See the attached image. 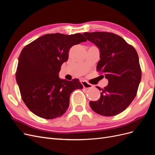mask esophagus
<instances>
[{
	"label": "esophagus",
	"mask_w": 155,
	"mask_h": 155,
	"mask_svg": "<svg viewBox=\"0 0 155 155\" xmlns=\"http://www.w3.org/2000/svg\"><path fill=\"white\" fill-rule=\"evenodd\" d=\"M81 84L83 86V87L85 88H92L93 87V85H91V84L88 83V82L85 81H81Z\"/></svg>",
	"instance_id": "obj_1"
}]
</instances>
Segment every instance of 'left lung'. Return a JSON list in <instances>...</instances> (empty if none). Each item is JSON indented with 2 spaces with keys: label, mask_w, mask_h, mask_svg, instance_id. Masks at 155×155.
I'll use <instances>...</instances> for the list:
<instances>
[{
  "label": "left lung",
  "mask_w": 155,
  "mask_h": 155,
  "mask_svg": "<svg viewBox=\"0 0 155 155\" xmlns=\"http://www.w3.org/2000/svg\"><path fill=\"white\" fill-rule=\"evenodd\" d=\"M87 39L100 51L97 70L104 74L109 84L100 98L90 101L91 109L105 116H115L125 110L137 95L142 78L138 55L133 46L113 33L85 32Z\"/></svg>",
  "instance_id": "1"
}]
</instances>
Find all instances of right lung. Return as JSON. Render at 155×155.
Returning <instances> with one entry per match:
<instances>
[{
    "mask_svg": "<svg viewBox=\"0 0 155 155\" xmlns=\"http://www.w3.org/2000/svg\"><path fill=\"white\" fill-rule=\"evenodd\" d=\"M87 41L81 34H46L25 46L18 57L15 73L21 97L37 116L53 119L68 109L72 91L83 88L78 79H60L61 67L70 48Z\"/></svg>",
    "mask_w": 155,
    "mask_h": 155,
    "instance_id": "1",
    "label": "right lung"
}]
</instances>
